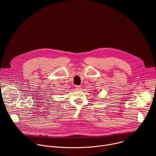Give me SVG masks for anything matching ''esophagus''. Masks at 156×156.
Here are the masks:
<instances>
[{"instance_id": "1", "label": "esophagus", "mask_w": 156, "mask_h": 156, "mask_svg": "<svg viewBox=\"0 0 156 156\" xmlns=\"http://www.w3.org/2000/svg\"><path fill=\"white\" fill-rule=\"evenodd\" d=\"M75 89H76V90H81V86L76 85V87H75Z\"/></svg>"}]
</instances>
